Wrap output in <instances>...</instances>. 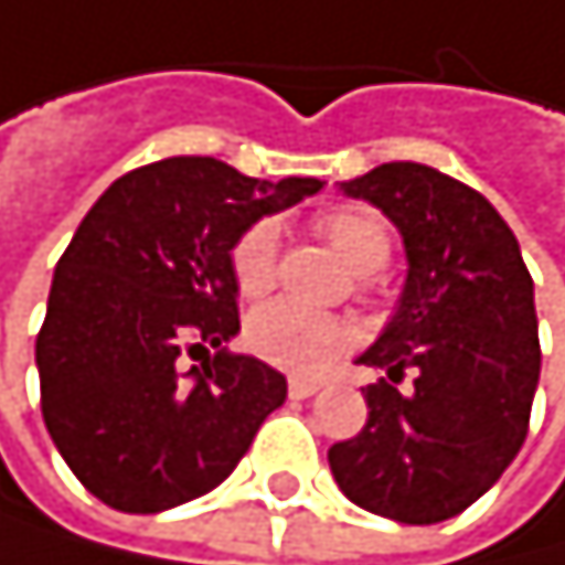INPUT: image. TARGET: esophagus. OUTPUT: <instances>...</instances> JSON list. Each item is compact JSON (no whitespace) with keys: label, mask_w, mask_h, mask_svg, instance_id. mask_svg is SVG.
Returning <instances> with one entry per match:
<instances>
[{"label":"esophagus","mask_w":565,"mask_h":565,"mask_svg":"<svg viewBox=\"0 0 565 565\" xmlns=\"http://www.w3.org/2000/svg\"><path fill=\"white\" fill-rule=\"evenodd\" d=\"M318 388H321V382H315V379H289V396H294V399L315 396Z\"/></svg>","instance_id":"34e87169"}]
</instances>
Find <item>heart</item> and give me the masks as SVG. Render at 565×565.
<instances>
[{"mask_svg": "<svg viewBox=\"0 0 565 565\" xmlns=\"http://www.w3.org/2000/svg\"><path fill=\"white\" fill-rule=\"evenodd\" d=\"M315 230L353 271L371 276L382 271L393 254L385 218L367 204H332L318 218ZM233 282L244 297H262L279 276V230L276 222L258 218L236 236L230 250ZM247 347L271 367L294 375H318L335 364L353 343L356 332L347 318L311 311L294 300H271L247 318Z\"/></svg>", "mask_w": 565, "mask_h": 565, "instance_id": "b5f03b06", "label": "heart"}]
</instances>
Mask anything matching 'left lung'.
Segmentation results:
<instances>
[{
	"instance_id": "obj_1",
	"label": "left lung",
	"mask_w": 565,
	"mask_h": 565,
	"mask_svg": "<svg viewBox=\"0 0 565 565\" xmlns=\"http://www.w3.org/2000/svg\"><path fill=\"white\" fill-rule=\"evenodd\" d=\"M396 222L406 286L396 318L361 364L367 425L329 449L343 495L399 524L463 513L527 438L542 371L534 282L502 215L475 186L431 166L385 162L339 183ZM415 371V388L395 385Z\"/></svg>"
}]
</instances>
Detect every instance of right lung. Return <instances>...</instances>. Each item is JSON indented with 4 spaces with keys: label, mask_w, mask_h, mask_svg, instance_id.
Masks as SVG:
<instances>
[{
    "label": "right lung",
    "mask_w": 565,
    "mask_h": 565,
    "mask_svg": "<svg viewBox=\"0 0 565 565\" xmlns=\"http://www.w3.org/2000/svg\"><path fill=\"white\" fill-rule=\"evenodd\" d=\"M318 190L180 154L119 177L84 215L34 361L45 428L95 499L162 513L212 492L282 406L276 367L222 350L239 329L230 250L250 222Z\"/></svg>",
    "instance_id": "add662e5"
}]
</instances>
